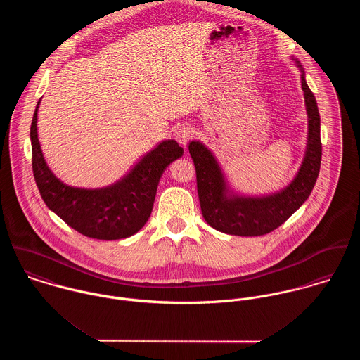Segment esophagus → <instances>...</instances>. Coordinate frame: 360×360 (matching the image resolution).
<instances>
[{"mask_svg":"<svg viewBox=\"0 0 360 360\" xmlns=\"http://www.w3.org/2000/svg\"><path fill=\"white\" fill-rule=\"evenodd\" d=\"M193 136H194V131H193V129H191L190 126H187V124L180 126V127L176 130V133H174V139H176L177 143H179L180 146H183V147L187 146V143L190 141V139H191Z\"/></svg>","mask_w":360,"mask_h":360,"instance_id":"esophagus-1","label":"esophagus"}]
</instances>
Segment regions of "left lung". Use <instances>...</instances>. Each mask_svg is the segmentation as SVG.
<instances>
[{
    "instance_id": "obj_1",
    "label": "left lung",
    "mask_w": 360,
    "mask_h": 360,
    "mask_svg": "<svg viewBox=\"0 0 360 360\" xmlns=\"http://www.w3.org/2000/svg\"><path fill=\"white\" fill-rule=\"evenodd\" d=\"M301 83L308 112V147L297 177L284 190L266 197L233 194L214 156L200 141H191L188 151L197 172V188L206 223L231 236H263L281 226L307 201L316 184L320 162V115L316 98L307 84L302 65Z\"/></svg>"
}]
</instances>
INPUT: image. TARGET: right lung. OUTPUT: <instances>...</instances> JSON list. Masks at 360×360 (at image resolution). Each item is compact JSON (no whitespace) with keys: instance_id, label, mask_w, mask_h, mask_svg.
<instances>
[{"instance_id":"add662e5","label":"right lung","mask_w":360,"mask_h":360,"mask_svg":"<svg viewBox=\"0 0 360 360\" xmlns=\"http://www.w3.org/2000/svg\"><path fill=\"white\" fill-rule=\"evenodd\" d=\"M37 103L32 127V165L36 184L46 205L68 226L97 240H120L136 234L148 220L158 183L165 169L183 155L174 140L162 141L126 176L101 188L68 186L53 173L37 137Z\"/></svg>"}]
</instances>
